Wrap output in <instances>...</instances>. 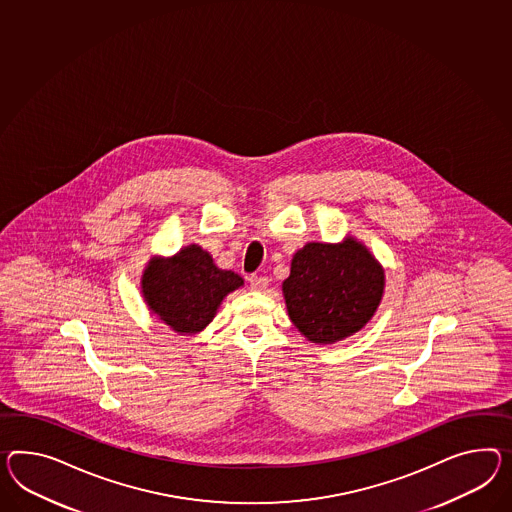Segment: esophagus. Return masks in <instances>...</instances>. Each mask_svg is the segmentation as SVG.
I'll list each match as a JSON object with an SVG mask.
<instances>
[{
	"mask_svg": "<svg viewBox=\"0 0 512 512\" xmlns=\"http://www.w3.org/2000/svg\"><path fill=\"white\" fill-rule=\"evenodd\" d=\"M250 288L254 289V291H262V289L267 288V284H269V280H267V276H258L252 275L249 278Z\"/></svg>",
	"mask_w": 512,
	"mask_h": 512,
	"instance_id": "esophagus-1",
	"label": "esophagus"
}]
</instances>
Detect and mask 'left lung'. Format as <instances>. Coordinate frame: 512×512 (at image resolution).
<instances>
[{"instance_id":"1","label":"left lung","mask_w":512,"mask_h":512,"mask_svg":"<svg viewBox=\"0 0 512 512\" xmlns=\"http://www.w3.org/2000/svg\"><path fill=\"white\" fill-rule=\"evenodd\" d=\"M386 288L384 267L362 241H310L293 254L282 282L291 323L317 345H330L366 327Z\"/></svg>"}]
</instances>
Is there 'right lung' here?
Segmentation results:
<instances>
[{"label":"right lung","mask_w":512,"mask_h":512,"mask_svg":"<svg viewBox=\"0 0 512 512\" xmlns=\"http://www.w3.org/2000/svg\"><path fill=\"white\" fill-rule=\"evenodd\" d=\"M243 278L219 269L208 250L191 243L169 258L152 256L141 275V293L150 314L182 336L210 325L224 297L243 288Z\"/></svg>","instance_id":"add662e5"}]
</instances>
